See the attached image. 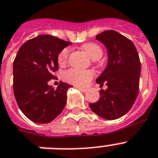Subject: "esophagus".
<instances>
[{
	"label": "esophagus",
	"mask_w": 158,
	"mask_h": 158,
	"mask_svg": "<svg viewBox=\"0 0 158 158\" xmlns=\"http://www.w3.org/2000/svg\"><path fill=\"white\" fill-rule=\"evenodd\" d=\"M76 88L77 89L81 90V91H82V92H86L87 91V89L86 88H83V87H80V86H76Z\"/></svg>",
	"instance_id": "34e87169"
}]
</instances>
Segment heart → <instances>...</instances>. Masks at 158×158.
<instances>
[{"label":"heart","instance_id":"b5f03b06","mask_svg":"<svg viewBox=\"0 0 158 158\" xmlns=\"http://www.w3.org/2000/svg\"><path fill=\"white\" fill-rule=\"evenodd\" d=\"M82 48L85 51L93 60H98L102 56V48L96 43H86L82 45ZM70 49L69 48H64L59 53L57 60L60 65H64L67 63L69 56ZM94 72L89 69H72L65 73L64 77L69 82L76 85L85 86L88 84L90 80L94 77Z\"/></svg>","mask_w":158,"mask_h":158}]
</instances>
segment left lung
<instances>
[{
  "label": "left lung",
  "instance_id": "obj_1",
  "mask_svg": "<svg viewBox=\"0 0 158 158\" xmlns=\"http://www.w3.org/2000/svg\"><path fill=\"white\" fill-rule=\"evenodd\" d=\"M96 40L106 46L108 52L106 68L96 82L108 86L100 90V98L89 106L94 113L106 120L121 118L130 110L138 94L141 62L131 40L114 30L97 35Z\"/></svg>",
  "mask_w": 158,
  "mask_h": 158
}]
</instances>
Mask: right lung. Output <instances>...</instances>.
Instances as JSON below:
<instances>
[{
	"label": "right lung",
	"mask_w": 158,
	"mask_h": 158,
	"mask_svg": "<svg viewBox=\"0 0 158 158\" xmlns=\"http://www.w3.org/2000/svg\"><path fill=\"white\" fill-rule=\"evenodd\" d=\"M71 44L51 35H40L22 44L13 61V93L20 110L33 122L48 123L62 112L67 91L60 82L56 89L48 82L58 69L59 53Z\"/></svg>",
	"instance_id": "1"
}]
</instances>
